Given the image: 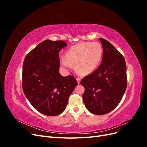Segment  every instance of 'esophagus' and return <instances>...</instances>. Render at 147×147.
Segmentation results:
<instances>
[{
  "label": "esophagus",
  "instance_id": "obj_1",
  "mask_svg": "<svg viewBox=\"0 0 147 147\" xmlns=\"http://www.w3.org/2000/svg\"><path fill=\"white\" fill-rule=\"evenodd\" d=\"M77 83H78V84L80 83V82H81V79L80 78H77Z\"/></svg>",
  "mask_w": 147,
  "mask_h": 147
}]
</instances>
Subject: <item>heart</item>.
<instances>
[{
  "label": "heart",
  "instance_id": "heart-1",
  "mask_svg": "<svg viewBox=\"0 0 147 147\" xmlns=\"http://www.w3.org/2000/svg\"><path fill=\"white\" fill-rule=\"evenodd\" d=\"M103 48L97 42H80L71 47L65 53L61 62L64 67L75 66L77 72L80 75H88L97 68L101 61Z\"/></svg>",
  "mask_w": 147,
  "mask_h": 147
}]
</instances>
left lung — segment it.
<instances>
[{
	"mask_svg": "<svg viewBox=\"0 0 147 147\" xmlns=\"http://www.w3.org/2000/svg\"><path fill=\"white\" fill-rule=\"evenodd\" d=\"M103 48L102 63L84 77L81 84L84 104L94 115H105L117 107L127 86L126 64L124 57L113 45L99 38Z\"/></svg>",
	"mask_w": 147,
	"mask_h": 147,
	"instance_id": "1",
	"label": "left lung"
}]
</instances>
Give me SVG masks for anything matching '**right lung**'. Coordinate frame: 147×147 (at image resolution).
<instances>
[{
  "instance_id": "1",
  "label": "right lung",
  "mask_w": 147,
  "mask_h": 147,
  "mask_svg": "<svg viewBox=\"0 0 147 147\" xmlns=\"http://www.w3.org/2000/svg\"><path fill=\"white\" fill-rule=\"evenodd\" d=\"M63 40H45L26 55L23 65L22 86L26 98L38 112L48 116L63 113L77 85L72 75L59 73V53Z\"/></svg>"
}]
</instances>
